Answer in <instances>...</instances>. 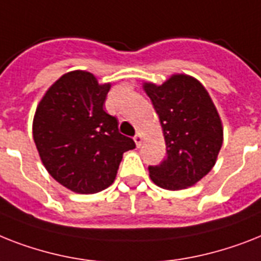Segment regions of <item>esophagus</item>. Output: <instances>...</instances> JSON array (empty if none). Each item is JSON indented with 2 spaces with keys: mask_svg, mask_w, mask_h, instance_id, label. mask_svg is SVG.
<instances>
[{
  "mask_svg": "<svg viewBox=\"0 0 261 261\" xmlns=\"http://www.w3.org/2000/svg\"><path fill=\"white\" fill-rule=\"evenodd\" d=\"M142 141H143V135H142L141 133H137L134 137V142H135V145H137V147H141Z\"/></svg>",
  "mask_w": 261,
  "mask_h": 261,
  "instance_id": "esophagus-1",
  "label": "esophagus"
}]
</instances>
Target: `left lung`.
Masks as SVG:
<instances>
[{
    "mask_svg": "<svg viewBox=\"0 0 261 261\" xmlns=\"http://www.w3.org/2000/svg\"><path fill=\"white\" fill-rule=\"evenodd\" d=\"M158 114L166 160L149 166L151 181L166 190L196 185L215 166L224 131L219 112L205 87L193 76L175 73L161 86L143 83Z\"/></svg>",
    "mask_w": 261,
    "mask_h": 261,
    "instance_id": "obj_1",
    "label": "left lung"
}]
</instances>
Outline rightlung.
I'll use <instances>...</instances> for the list:
<instances>
[{"mask_svg": "<svg viewBox=\"0 0 261 261\" xmlns=\"http://www.w3.org/2000/svg\"><path fill=\"white\" fill-rule=\"evenodd\" d=\"M111 83L71 71L48 88L33 118V139L42 165L59 184L80 194L107 189L123 152L134 141L119 133L118 119L103 109Z\"/></svg>", "mask_w": 261, "mask_h": 261, "instance_id": "right-lung-1", "label": "right lung"}]
</instances>
